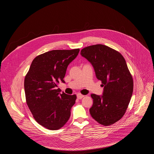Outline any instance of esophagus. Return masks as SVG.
Masks as SVG:
<instances>
[{
	"label": "esophagus",
	"instance_id": "esophagus-1",
	"mask_svg": "<svg viewBox=\"0 0 154 154\" xmlns=\"http://www.w3.org/2000/svg\"><path fill=\"white\" fill-rule=\"evenodd\" d=\"M77 98H78L79 99H82L83 97H85V96H84V95H82V94H80V93H79V94H77Z\"/></svg>",
	"mask_w": 154,
	"mask_h": 154
}]
</instances>
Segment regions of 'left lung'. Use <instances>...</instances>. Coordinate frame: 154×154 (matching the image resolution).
I'll return each instance as SVG.
<instances>
[{"label":"left lung","instance_id":"8db88e82","mask_svg":"<svg viewBox=\"0 0 154 154\" xmlns=\"http://www.w3.org/2000/svg\"><path fill=\"white\" fill-rule=\"evenodd\" d=\"M80 54L91 63L104 87L102 96L91 95L90 114L100 124H113L124 115L133 93V78L126 61L119 52L103 45L86 47Z\"/></svg>","mask_w":154,"mask_h":154}]
</instances>
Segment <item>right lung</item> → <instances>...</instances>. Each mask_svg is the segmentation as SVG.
Returning <instances> with one entry per match:
<instances>
[{
    "label": "right lung",
    "mask_w": 154,
    "mask_h": 154,
    "mask_svg": "<svg viewBox=\"0 0 154 154\" xmlns=\"http://www.w3.org/2000/svg\"><path fill=\"white\" fill-rule=\"evenodd\" d=\"M79 49L53 50L35 57L24 79L26 102L36 121L49 130L61 128L71 116L75 94L68 95L57 88L69 64Z\"/></svg>",
    "instance_id": "1"
}]
</instances>
